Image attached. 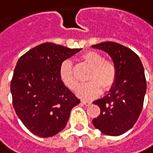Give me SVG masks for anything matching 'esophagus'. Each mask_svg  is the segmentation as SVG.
I'll list each match as a JSON object with an SVG mask.
<instances>
[{
  "label": "esophagus",
  "instance_id": "obj_1",
  "mask_svg": "<svg viewBox=\"0 0 153 153\" xmlns=\"http://www.w3.org/2000/svg\"><path fill=\"white\" fill-rule=\"evenodd\" d=\"M82 103H83L85 105H86V106H89V105H91V102H90V101H86V100H82Z\"/></svg>",
  "mask_w": 153,
  "mask_h": 153
}]
</instances>
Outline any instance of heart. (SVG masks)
Masks as SVG:
<instances>
[{"label":"heart","instance_id":"1","mask_svg":"<svg viewBox=\"0 0 153 153\" xmlns=\"http://www.w3.org/2000/svg\"><path fill=\"white\" fill-rule=\"evenodd\" d=\"M82 61L87 64L91 71L87 80L76 90V94L84 100H93L101 94L102 89L108 90L114 85L116 79V68L110 61H105L102 55L94 51H89L82 55ZM59 78L63 85L70 90H74L78 81L74 74L72 63L64 60L59 67Z\"/></svg>","mask_w":153,"mask_h":153}]
</instances>
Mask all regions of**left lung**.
Segmentation results:
<instances>
[{
  "label": "left lung",
  "instance_id": "obj_1",
  "mask_svg": "<svg viewBox=\"0 0 153 153\" xmlns=\"http://www.w3.org/2000/svg\"><path fill=\"white\" fill-rule=\"evenodd\" d=\"M92 48L110 55L117 73L110 92L93 102L100 114L92 123L103 134L117 137L131 128L142 112L146 90L144 68L133 51L119 43L105 42Z\"/></svg>",
  "mask_w": 153,
  "mask_h": 153
}]
</instances>
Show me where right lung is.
<instances>
[{
  "label": "right lung",
  "instance_id": "add662e5",
  "mask_svg": "<svg viewBox=\"0 0 153 153\" xmlns=\"http://www.w3.org/2000/svg\"><path fill=\"white\" fill-rule=\"evenodd\" d=\"M80 50L45 42L18 59L11 82L12 104L34 135L49 137L59 133L80 102L59 78L60 64Z\"/></svg>",
  "mask_w": 153,
  "mask_h": 153
}]
</instances>
